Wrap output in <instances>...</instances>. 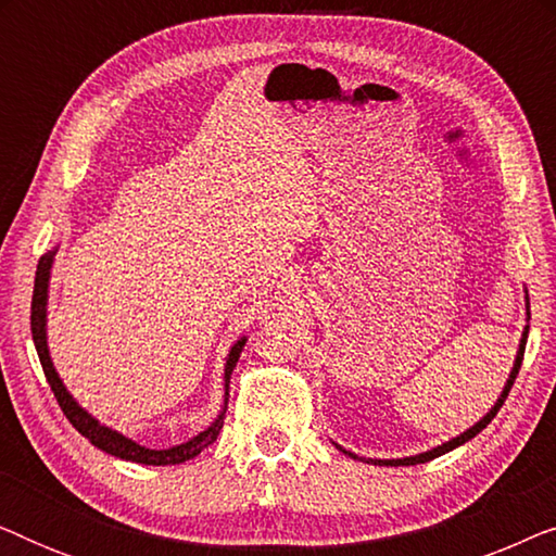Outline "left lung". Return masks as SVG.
Returning <instances> with one entry per match:
<instances>
[{
	"instance_id": "1",
	"label": "left lung",
	"mask_w": 556,
	"mask_h": 556,
	"mask_svg": "<svg viewBox=\"0 0 556 556\" xmlns=\"http://www.w3.org/2000/svg\"><path fill=\"white\" fill-rule=\"evenodd\" d=\"M529 318H531V314H529V293H527V326H523V331H521V341H519V352H516V359H514V367H511V375H508V379H506V384H504V390H501V394H498V400H496V405H493L489 413H485L481 420H478L473 428H468L466 432H460L458 438H453V440H447V443H443V445H438V447H432V451H425V453H417V455H409V458H390V460H384V458H359V455H354V453H349V451H344V447H339L341 453L344 455H349V458H354V460H362V463H371V466H417V463H428V460H432V458H438V455H445V453H451L453 447H458V445H463V443H468L470 438H476L478 432H481L485 425H489L493 417H496V413L501 409V405H504V400L508 397V390H511V384H514V379H516V375H519V369H521V359H523V349H527V337H529Z\"/></svg>"
}]
</instances>
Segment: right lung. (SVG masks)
Returning <instances> with one entry per match:
<instances>
[{
    "mask_svg": "<svg viewBox=\"0 0 556 556\" xmlns=\"http://www.w3.org/2000/svg\"><path fill=\"white\" fill-rule=\"evenodd\" d=\"M55 253H58V248H52L50 253H45L40 257V263H37L35 291H33V316H29V324H33V341H35L37 356H40L42 371H45V377H48L50 390L55 392V400H58L60 409H63L67 420H71L73 428L78 430L83 438H88L90 443H93L96 447H101L103 453L116 455V458H121V460L143 463V466H177V463L197 458V455H200L204 447L215 443L219 430H223L225 409H227V392H230V375H232L235 364H238V359H240V352H242V346H245L248 337L235 341L230 354H227V362H225V402H223V409H219V415L215 417V422H212L207 430H202L200 435L187 440V443L166 447V451H151V447H143V445L136 443V440L121 435L118 430L109 428V425H101L93 415L88 413V409H83L78 402H75L73 394L67 392V387L63 384V379H60V375H58L55 364H52V359H50V349H48V288H50V270H52V261H55Z\"/></svg>",
    "mask_w": 556,
    "mask_h": 556,
    "instance_id": "1",
    "label": "right lung"
}]
</instances>
